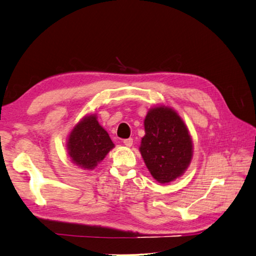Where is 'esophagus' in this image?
I'll use <instances>...</instances> for the list:
<instances>
[{
  "label": "esophagus",
  "instance_id": "esophagus-1",
  "mask_svg": "<svg viewBox=\"0 0 256 256\" xmlns=\"http://www.w3.org/2000/svg\"><path fill=\"white\" fill-rule=\"evenodd\" d=\"M123 144L126 145V146H128V147H130L133 145V138H126V140H123Z\"/></svg>",
  "mask_w": 256,
  "mask_h": 256
}]
</instances>
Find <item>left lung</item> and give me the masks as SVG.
I'll return each mask as SVG.
<instances>
[{"label": "left lung", "instance_id": "8db88e82", "mask_svg": "<svg viewBox=\"0 0 256 256\" xmlns=\"http://www.w3.org/2000/svg\"><path fill=\"white\" fill-rule=\"evenodd\" d=\"M144 126L140 152L154 179L169 183L181 176L191 162L193 144L180 116L168 106H156L148 111Z\"/></svg>", "mask_w": 256, "mask_h": 256}]
</instances>
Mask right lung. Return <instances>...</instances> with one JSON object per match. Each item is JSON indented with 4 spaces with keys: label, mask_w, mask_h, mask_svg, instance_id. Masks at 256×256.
<instances>
[{
    "label": "right lung",
    "mask_w": 256,
    "mask_h": 256,
    "mask_svg": "<svg viewBox=\"0 0 256 256\" xmlns=\"http://www.w3.org/2000/svg\"><path fill=\"white\" fill-rule=\"evenodd\" d=\"M114 144L97 121L96 114L85 116L72 130L68 150L72 162L82 169L92 170L102 160Z\"/></svg>",
    "instance_id": "add662e5"
}]
</instances>
